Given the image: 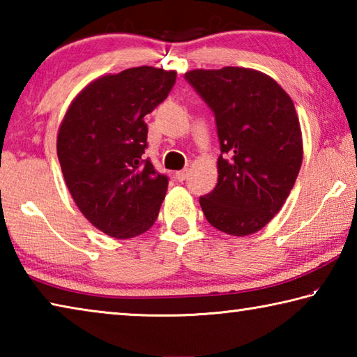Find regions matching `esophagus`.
<instances>
[{"label":"esophagus","instance_id":"esophagus-1","mask_svg":"<svg viewBox=\"0 0 357 357\" xmlns=\"http://www.w3.org/2000/svg\"><path fill=\"white\" fill-rule=\"evenodd\" d=\"M187 174H189V170H181V172L174 173V178H176L178 181H181V183H183V181L187 178Z\"/></svg>","mask_w":357,"mask_h":357}]
</instances>
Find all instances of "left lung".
<instances>
[{"instance_id": "left-lung-1", "label": "left lung", "mask_w": 357, "mask_h": 357, "mask_svg": "<svg viewBox=\"0 0 357 357\" xmlns=\"http://www.w3.org/2000/svg\"><path fill=\"white\" fill-rule=\"evenodd\" d=\"M185 78L214 112L222 151L214 190L200 197L203 214L222 233L249 236L282 209L301 170L304 146L293 100L255 69H195Z\"/></svg>"}]
</instances>
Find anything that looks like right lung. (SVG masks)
I'll return each mask as SVG.
<instances>
[{
    "label": "right lung",
    "instance_id": "right-lung-1",
    "mask_svg": "<svg viewBox=\"0 0 357 357\" xmlns=\"http://www.w3.org/2000/svg\"><path fill=\"white\" fill-rule=\"evenodd\" d=\"M176 70L153 66L107 74L88 83L59 124L56 151L66 185L80 213L116 239L154 225L168 189L146 148L144 116L167 99Z\"/></svg>",
    "mask_w": 357,
    "mask_h": 357
}]
</instances>
